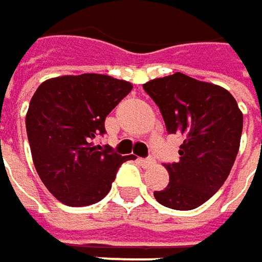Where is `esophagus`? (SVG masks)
Masks as SVG:
<instances>
[{"label": "esophagus", "instance_id": "esophagus-1", "mask_svg": "<svg viewBox=\"0 0 262 262\" xmlns=\"http://www.w3.org/2000/svg\"><path fill=\"white\" fill-rule=\"evenodd\" d=\"M139 162H140L141 165H144V167H149V165H154L155 159L154 158H140L139 159Z\"/></svg>", "mask_w": 262, "mask_h": 262}]
</instances>
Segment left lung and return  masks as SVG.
Here are the masks:
<instances>
[{"instance_id":"1","label":"left lung","mask_w":262,"mask_h":262,"mask_svg":"<svg viewBox=\"0 0 262 262\" xmlns=\"http://www.w3.org/2000/svg\"><path fill=\"white\" fill-rule=\"evenodd\" d=\"M159 107L168 134H182L178 162L165 164L168 185L155 191L159 204L192 210L227 180L240 147L243 115L224 88L174 73L143 84Z\"/></svg>"}]
</instances>
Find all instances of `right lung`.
Masks as SVG:
<instances>
[{
  "label": "right lung",
  "instance_id": "right-lung-1",
  "mask_svg": "<svg viewBox=\"0 0 262 262\" xmlns=\"http://www.w3.org/2000/svg\"><path fill=\"white\" fill-rule=\"evenodd\" d=\"M133 84L105 74L49 79L31 98L27 113L31 155L50 194L71 207L98 203L108 194L122 162L110 146H95L107 115Z\"/></svg>",
  "mask_w": 262,
  "mask_h": 262
}]
</instances>
